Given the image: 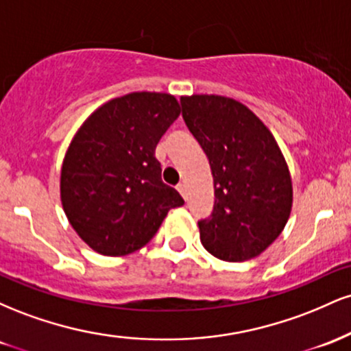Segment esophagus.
Wrapping results in <instances>:
<instances>
[{
  "instance_id": "esophagus-1",
  "label": "esophagus",
  "mask_w": 351,
  "mask_h": 351,
  "mask_svg": "<svg viewBox=\"0 0 351 351\" xmlns=\"http://www.w3.org/2000/svg\"><path fill=\"white\" fill-rule=\"evenodd\" d=\"M176 189H178V191H180V195L183 196L184 199H186V184H184V183H180L178 186H176Z\"/></svg>"
}]
</instances>
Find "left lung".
<instances>
[{"instance_id":"1","label":"left lung","mask_w":351,"mask_h":351,"mask_svg":"<svg viewBox=\"0 0 351 351\" xmlns=\"http://www.w3.org/2000/svg\"><path fill=\"white\" fill-rule=\"evenodd\" d=\"M183 119L211 167L215 208L201 219V244L228 263L271 245L292 211V178L276 138L251 108L223 95L181 97Z\"/></svg>"}]
</instances>
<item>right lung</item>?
Returning a JSON list of instances; mask_svg holds the SVG:
<instances>
[{"instance_id":"1","label":"right lung","mask_w":351,"mask_h":351,"mask_svg":"<svg viewBox=\"0 0 351 351\" xmlns=\"http://www.w3.org/2000/svg\"><path fill=\"white\" fill-rule=\"evenodd\" d=\"M181 108L165 92H132L95 108L71 140L60 203L88 247L119 257L143 247L184 203L162 181L155 148Z\"/></svg>"}]
</instances>
